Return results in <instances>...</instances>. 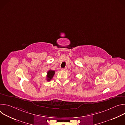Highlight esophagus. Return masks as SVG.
Segmentation results:
<instances>
[{
	"label": "esophagus",
	"instance_id": "34e87169",
	"mask_svg": "<svg viewBox=\"0 0 125 125\" xmlns=\"http://www.w3.org/2000/svg\"><path fill=\"white\" fill-rule=\"evenodd\" d=\"M61 70L62 71H66L67 68H62Z\"/></svg>",
	"mask_w": 125,
	"mask_h": 125
}]
</instances>
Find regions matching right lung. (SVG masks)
I'll return each mask as SVG.
<instances>
[{
	"mask_svg": "<svg viewBox=\"0 0 125 125\" xmlns=\"http://www.w3.org/2000/svg\"><path fill=\"white\" fill-rule=\"evenodd\" d=\"M55 71H53V70H49L47 73V78H46V80L48 82L50 81L53 78V77L54 76V74H55Z\"/></svg>",
	"mask_w": 125,
	"mask_h": 125,
	"instance_id": "add662e5",
	"label": "right lung"
}]
</instances>
